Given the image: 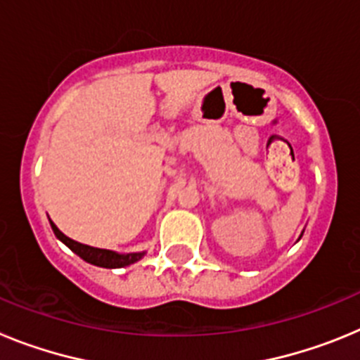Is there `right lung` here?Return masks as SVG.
<instances>
[{
  "label": "right lung",
  "instance_id": "obj_1",
  "mask_svg": "<svg viewBox=\"0 0 360 360\" xmlns=\"http://www.w3.org/2000/svg\"><path fill=\"white\" fill-rule=\"evenodd\" d=\"M50 225H52V231L63 243L72 249L73 252L77 254L79 257H82L84 262L91 263V265L104 266V269H120V266H128L131 263L139 262L146 252H133V254H119L113 252V250L108 249H95V247H90V245H82L75 240H70L68 236H65L59 229L56 227L52 219H50Z\"/></svg>",
  "mask_w": 360,
  "mask_h": 360
}]
</instances>
